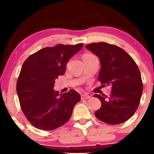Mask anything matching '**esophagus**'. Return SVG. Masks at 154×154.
Returning a JSON list of instances; mask_svg holds the SVG:
<instances>
[{"instance_id":"obj_1","label":"esophagus","mask_w":154,"mask_h":154,"mask_svg":"<svg viewBox=\"0 0 154 154\" xmlns=\"http://www.w3.org/2000/svg\"><path fill=\"white\" fill-rule=\"evenodd\" d=\"M91 95H88V94H84V95H82V96H81V98L82 99H88V98H91Z\"/></svg>"}]
</instances>
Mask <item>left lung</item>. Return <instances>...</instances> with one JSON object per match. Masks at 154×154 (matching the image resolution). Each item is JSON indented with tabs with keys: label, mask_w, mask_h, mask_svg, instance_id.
<instances>
[{
	"label": "left lung",
	"mask_w": 154,
	"mask_h": 154,
	"mask_svg": "<svg viewBox=\"0 0 154 154\" xmlns=\"http://www.w3.org/2000/svg\"><path fill=\"white\" fill-rule=\"evenodd\" d=\"M100 60L98 80L111 86V95L95 94L101 106L95 115L100 121L118 125L130 119L138 107L143 93L141 75L131 56L121 48L106 43H93L85 46Z\"/></svg>",
	"instance_id": "obj_1"
}]
</instances>
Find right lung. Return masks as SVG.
<instances>
[{
	"mask_svg": "<svg viewBox=\"0 0 154 154\" xmlns=\"http://www.w3.org/2000/svg\"><path fill=\"white\" fill-rule=\"evenodd\" d=\"M82 43L44 48L29 56L22 66L17 83L21 109L33 126L52 130L71 117L80 100L77 91L59 93L54 91L55 79L66 72L68 61L81 50Z\"/></svg>",
	"mask_w": 154,
	"mask_h": 154,
	"instance_id": "obj_1",
	"label": "right lung"
}]
</instances>
